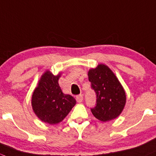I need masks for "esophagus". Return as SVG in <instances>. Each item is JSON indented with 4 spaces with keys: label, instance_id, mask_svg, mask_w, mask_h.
Masks as SVG:
<instances>
[{
    "label": "esophagus",
    "instance_id": "esophagus-1",
    "mask_svg": "<svg viewBox=\"0 0 156 156\" xmlns=\"http://www.w3.org/2000/svg\"><path fill=\"white\" fill-rule=\"evenodd\" d=\"M76 99L78 103H81L83 100V97L82 95H78V96H76Z\"/></svg>",
    "mask_w": 156,
    "mask_h": 156
}]
</instances>
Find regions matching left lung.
<instances>
[{"instance_id": "8db88e82", "label": "left lung", "mask_w": 156, "mask_h": 156, "mask_svg": "<svg viewBox=\"0 0 156 156\" xmlns=\"http://www.w3.org/2000/svg\"><path fill=\"white\" fill-rule=\"evenodd\" d=\"M91 88L96 95V104L91 112L97 119L107 122L121 114L126 102L125 90L106 65L99 64L88 72Z\"/></svg>"}]
</instances>
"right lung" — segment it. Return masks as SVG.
<instances>
[{
	"instance_id": "add662e5",
	"label": "right lung",
	"mask_w": 156,
	"mask_h": 156,
	"mask_svg": "<svg viewBox=\"0 0 156 156\" xmlns=\"http://www.w3.org/2000/svg\"><path fill=\"white\" fill-rule=\"evenodd\" d=\"M60 73L54 76L47 70L33 93V110L41 121L54 125L63 121L76 103L72 96L64 94L58 83Z\"/></svg>"
}]
</instances>
